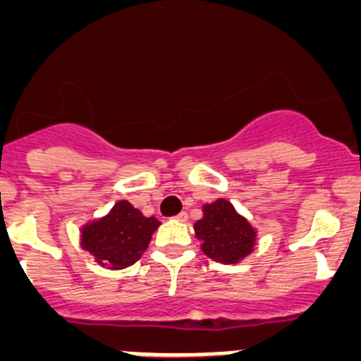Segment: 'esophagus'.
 Returning a JSON list of instances; mask_svg holds the SVG:
<instances>
[{
  "label": "esophagus",
  "mask_w": 361,
  "mask_h": 361,
  "mask_svg": "<svg viewBox=\"0 0 361 361\" xmlns=\"http://www.w3.org/2000/svg\"><path fill=\"white\" fill-rule=\"evenodd\" d=\"M173 219H175V220H178V222H186V220H188V213H186V212L178 213V215H175Z\"/></svg>",
  "instance_id": "1"
}]
</instances>
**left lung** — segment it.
I'll return each mask as SVG.
<instances>
[{"instance_id":"8db88e82","label":"left lung","mask_w":361,"mask_h":361,"mask_svg":"<svg viewBox=\"0 0 361 361\" xmlns=\"http://www.w3.org/2000/svg\"><path fill=\"white\" fill-rule=\"evenodd\" d=\"M204 216L195 222V235L202 251L220 264H237L253 251L257 231L233 204L219 199L204 206Z\"/></svg>"}]
</instances>
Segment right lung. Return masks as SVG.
I'll return each instance as SVG.
<instances>
[{
    "label": "right lung",
    "mask_w": 361,
    "mask_h": 361,
    "mask_svg": "<svg viewBox=\"0 0 361 361\" xmlns=\"http://www.w3.org/2000/svg\"><path fill=\"white\" fill-rule=\"evenodd\" d=\"M159 224L155 216H145L128 200H119L106 216L81 229V245L101 266L123 269L141 258Z\"/></svg>",
    "instance_id": "1"
}]
</instances>
